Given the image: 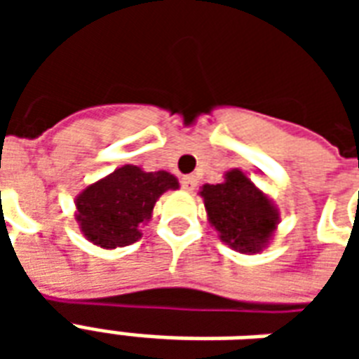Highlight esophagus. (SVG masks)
Segmentation results:
<instances>
[{"label":"esophagus","mask_w":359,"mask_h":359,"mask_svg":"<svg viewBox=\"0 0 359 359\" xmlns=\"http://www.w3.org/2000/svg\"><path fill=\"white\" fill-rule=\"evenodd\" d=\"M180 184H182L184 190L190 192V190H194L196 184H198V179H196L194 175H187V177H182V179H180Z\"/></svg>","instance_id":"1"}]
</instances>
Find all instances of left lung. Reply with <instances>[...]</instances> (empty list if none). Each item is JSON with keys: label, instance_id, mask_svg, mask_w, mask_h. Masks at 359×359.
Listing matches in <instances>:
<instances>
[{"label": "left lung", "instance_id": "obj_1", "mask_svg": "<svg viewBox=\"0 0 359 359\" xmlns=\"http://www.w3.org/2000/svg\"><path fill=\"white\" fill-rule=\"evenodd\" d=\"M211 226L219 238L241 254H259L277 231L278 210L269 196L241 169L225 172V182L200 190Z\"/></svg>", "mask_w": 359, "mask_h": 359}]
</instances>
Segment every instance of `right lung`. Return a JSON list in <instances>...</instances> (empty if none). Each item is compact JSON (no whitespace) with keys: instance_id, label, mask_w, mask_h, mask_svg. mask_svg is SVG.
<instances>
[{"instance_id":"add662e5","label":"right lung","mask_w":359,"mask_h":359,"mask_svg":"<svg viewBox=\"0 0 359 359\" xmlns=\"http://www.w3.org/2000/svg\"><path fill=\"white\" fill-rule=\"evenodd\" d=\"M177 188L179 180L171 172L123 165L76 196L74 219L92 244L123 248L140 238L142 225L151 219L159 196Z\"/></svg>"}]
</instances>
